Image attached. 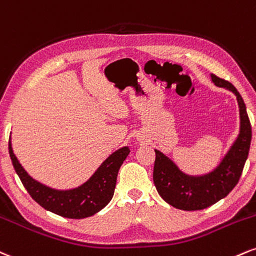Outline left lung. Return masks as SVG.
<instances>
[{"label": "left lung", "instance_id": "left-lung-1", "mask_svg": "<svg viewBox=\"0 0 256 256\" xmlns=\"http://www.w3.org/2000/svg\"><path fill=\"white\" fill-rule=\"evenodd\" d=\"M212 81L236 94L241 115V133L226 157L213 172L190 177L181 172L169 158L156 150L153 182L158 194L171 206L183 211H198L214 205L235 188L248 158L252 141V124L243 98L229 81L212 74Z\"/></svg>", "mask_w": 256, "mask_h": 256}]
</instances>
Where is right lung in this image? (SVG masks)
<instances>
[{
    "mask_svg": "<svg viewBox=\"0 0 256 256\" xmlns=\"http://www.w3.org/2000/svg\"><path fill=\"white\" fill-rule=\"evenodd\" d=\"M8 148L14 169L32 199L48 211L70 219L91 217L110 202L115 192L117 174L130 152L128 147L118 150L112 153L81 187L62 192L48 188L34 181L18 162L12 150L10 141Z\"/></svg>",
    "mask_w": 256,
    "mask_h": 256,
    "instance_id": "add662e5",
    "label": "right lung"
}]
</instances>
